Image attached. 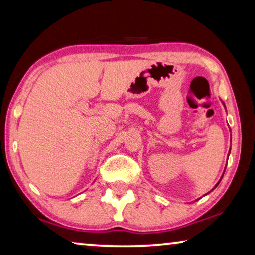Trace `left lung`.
Wrapping results in <instances>:
<instances>
[{
    "label": "left lung",
    "instance_id": "8db88e82",
    "mask_svg": "<svg viewBox=\"0 0 255 255\" xmlns=\"http://www.w3.org/2000/svg\"><path fill=\"white\" fill-rule=\"evenodd\" d=\"M223 105H224V103H223ZM224 107H225V105H224ZM229 155H230V152H229ZM223 174H224V173H223ZM221 180H222V178L220 179V181H221ZM220 181H218V182H217V184H216V186H215V187H214V188H216V187H217V186H218V184H220ZM214 188H213V189H214Z\"/></svg>",
    "mask_w": 255,
    "mask_h": 255
}]
</instances>
